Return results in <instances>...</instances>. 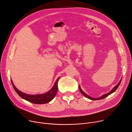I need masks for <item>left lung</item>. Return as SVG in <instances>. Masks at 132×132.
Returning <instances> with one entry per match:
<instances>
[{
    "mask_svg": "<svg viewBox=\"0 0 132 132\" xmlns=\"http://www.w3.org/2000/svg\"><path fill=\"white\" fill-rule=\"evenodd\" d=\"M121 79H122V78H121ZM121 79H120V81L119 82V83H118L112 90H111L109 93H107V94H105V95H103L102 96H101L100 97L98 98H92V97H90V96H89L88 95H87L86 93H85L83 92V91L82 90V89H81V87H80V86H79V90H80V91L81 93L84 96H85L86 97H87V98H88V99H91V100H100V99H104V98L107 97V96H108L109 95H110V94H111L112 93H113L114 92H115V91L117 89L118 87H119V85H120V82H121Z\"/></svg>",
    "mask_w": 132,
    "mask_h": 132,
    "instance_id": "obj_1",
    "label": "left lung"
}]
</instances>
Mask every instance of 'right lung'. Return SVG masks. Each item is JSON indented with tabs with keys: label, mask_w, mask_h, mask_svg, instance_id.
<instances>
[{
	"label": "right lung",
	"mask_w": 132,
	"mask_h": 132,
	"mask_svg": "<svg viewBox=\"0 0 132 132\" xmlns=\"http://www.w3.org/2000/svg\"><path fill=\"white\" fill-rule=\"evenodd\" d=\"M59 78L60 77H59L57 79L53 88L50 91H48V92L43 94L35 95H27L21 92V91H19L18 89H17L15 87L12 80H11V82L15 91L22 98L33 104H44L48 103L50 101H51L55 96L56 93L57 92V89H58L57 82L59 80Z\"/></svg>",
	"instance_id": "obj_1"
}]
</instances>
